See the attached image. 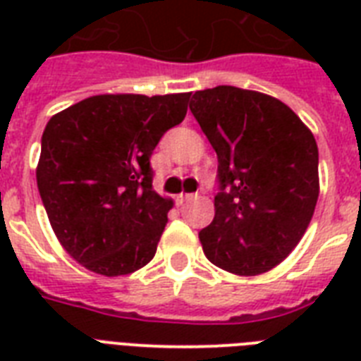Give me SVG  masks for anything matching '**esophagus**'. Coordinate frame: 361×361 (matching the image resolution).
I'll return each instance as SVG.
<instances>
[{"label": "esophagus", "mask_w": 361, "mask_h": 361, "mask_svg": "<svg viewBox=\"0 0 361 361\" xmlns=\"http://www.w3.org/2000/svg\"><path fill=\"white\" fill-rule=\"evenodd\" d=\"M197 197H198L197 192H187L185 197H183V202H187V204L192 202V200H197Z\"/></svg>", "instance_id": "obj_1"}]
</instances>
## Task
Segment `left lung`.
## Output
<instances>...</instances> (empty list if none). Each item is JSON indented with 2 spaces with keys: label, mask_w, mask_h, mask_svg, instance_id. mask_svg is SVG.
<instances>
[{
  "label": "left lung",
  "mask_w": 361,
  "mask_h": 361,
  "mask_svg": "<svg viewBox=\"0 0 361 361\" xmlns=\"http://www.w3.org/2000/svg\"><path fill=\"white\" fill-rule=\"evenodd\" d=\"M195 120L217 153L215 217L198 232L217 268L258 275L283 262L319 198V147L279 99L234 86L192 95Z\"/></svg>",
  "instance_id": "8db88e82"
}]
</instances>
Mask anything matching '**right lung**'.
Returning a JSON list of instances; mask_svg holds the SVG:
<instances>
[{
	"label": "right lung",
	"mask_w": 361,
	"mask_h": 361,
	"mask_svg": "<svg viewBox=\"0 0 361 361\" xmlns=\"http://www.w3.org/2000/svg\"><path fill=\"white\" fill-rule=\"evenodd\" d=\"M191 93L95 95L52 116L37 187L59 243L95 274H133L157 251L172 200L153 191V149Z\"/></svg>",
	"instance_id": "right-lung-1"
}]
</instances>
